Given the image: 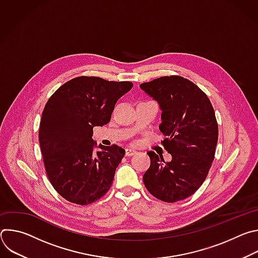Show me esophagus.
Instances as JSON below:
<instances>
[{
    "mask_svg": "<svg viewBox=\"0 0 258 258\" xmlns=\"http://www.w3.org/2000/svg\"><path fill=\"white\" fill-rule=\"evenodd\" d=\"M137 153V151L136 150H134V149H125V155L126 156H133V155H135Z\"/></svg>",
    "mask_w": 258,
    "mask_h": 258,
    "instance_id": "esophagus-1",
    "label": "esophagus"
}]
</instances>
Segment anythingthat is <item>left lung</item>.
Segmentation results:
<instances>
[{
  "instance_id": "8db88e82",
  "label": "left lung",
  "mask_w": 258,
  "mask_h": 258,
  "mask_svg": "<svg viewBox=\"0 0 258 258\" xmlns=\"http://www.w3.org/2000/svg\"><path fill=\"white\" fill-rule=\"evenodd\" d=\"M140 88L161 109V141L172 159L149 151L150 167L144 185L155 198L168 203L193 195L205 180L214 159L218 139L215 113L207 95L191 81L178 76L162 77Z\"/></svg>"
}]
</instances>
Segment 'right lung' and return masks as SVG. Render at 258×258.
Segmentation results:
<instances>
[{
  "label": "right lung",
  "mask_w": 258,
  "mask_h": 258,
  "mask_svg": "<svg viewBox=\"0 0 258 258\" xmlns=\"http://www.w3.org/2000/svg\"><path fill=\"white\" fill-rule=\"evenodd\" d=\"M132 88L131 82L79 77L48 100L40 122L41 151L49 180L67 201L91 204L111 187L125 151L99 145L95 153L93 127L110 121L115 103Z\"/></svg>",
  "instance_id": "1"
}]
</instances>
